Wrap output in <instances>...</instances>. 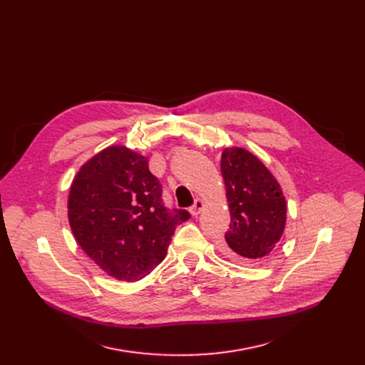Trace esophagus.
<instances>
[{"label": "esophagus", "mask_w": 365, "mask_h": 365, "mask_svg": "<svg viewBox=\"0 0 365 365\" xmlns=\"http://www.w3.org/2000/svg\"><path fill=\"white\" fill-rule=\"evenodd\" d=\"M204 207H205L204 201L200 200V197H197V200H195L193 205L190 207V214H192V215H197V214H200V212L204 210Z\"/></svg>", "instance_id": "obj_1"}]
</instances>
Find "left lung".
I'll use <instances>...</instances> for the list:
<instances>
[{
	"instance_id": "1",
	"label": "left lung",
	"mask_w": 365,
	"mask_h": 365,
	"mask_svg": "<svg viewBox=\"0 0 365 365\" xmlns=\"http://www.w3.org/2000/svg\"><path fill=\"white\" fill-rule=\"evenodd\" d=\"M231 215L224 247L237 259L268 256L284 233L287 204L279 183L263 163L243 148H225L221 155Z\"/></svg>"
}]
</instances>
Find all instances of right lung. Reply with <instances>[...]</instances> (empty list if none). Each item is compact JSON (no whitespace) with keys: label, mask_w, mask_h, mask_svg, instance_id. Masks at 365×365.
Segmentation results:
<instances>
[{"label":"right lung","mask_w":365,"mask_h":365,"mask_svg":"<svg viewBox=\"0 0 365 365\" xmlns=\"http://www.w3.org/2000/svg\"><path fill=\"white\" fill-rule=\"evenodd\" d=\"M186 210L168 208L148 160L125 147H109L77 173L68 196V220L81 249L108 275L138 281L163 262Z\"/></svg>","instance_id":"add662e5"}]
</instances>
